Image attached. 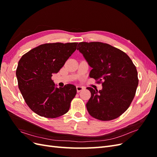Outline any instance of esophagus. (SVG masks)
<instances>
[{
    "mask_svg": "<svg viewBox=\"0 0 157 157\" xmlns=\"http://www.w3.org/2000/svg\"><path fill=\"white\" fill-rule=\"evenodd\" d=\"M84 87L82 86H77V92H80V91H82V90H84Z\"/></svg>",
    "mask_w": 157,
    "mask_h": 157,
    "instance_id": "esophagus-1",
    "label": "esophagus"
}]
</instances>
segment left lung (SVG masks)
Wrapping results in <instances>:
<instances>
[{"label": "left lung", "mask_w": 157, "mask_h": 157, "mask_svg": "<svg viewBox=\"0 0 157 157\" xmlns=\"http://www.w3.org/2000/svg\"><path fill=\"white\" fill-rule=\"evenodd\" d=\"M77 50L92 68L90 77L103 86L99 91L86 88L91 92L86 103L89 114L103 121L115 119L127 110L135 96L139 82L136 66L124 52L103 42H79Z\"/></svg>", "instance_id": "obj_1"}]
</instances>
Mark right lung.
<instances>
[{
    "label": "right lung",
    "mask_w": 157,
    "mask_h": 157,
    "mask_svg": "<svg viewBox=\"0 0 157 157\" xmlns=\"http://www.w3.org/2000/svg\"><path fill=\"white\" fill-rule=\"evenodd\" d=\"M77 42L46 43L23 55L18 62V87L27 105L40 117L54 118L67 113L77 94L73 84L56 88L52 80L77 49Z\"/></svg>",
    "instance_id": "add662e5"
}]
</instances>
